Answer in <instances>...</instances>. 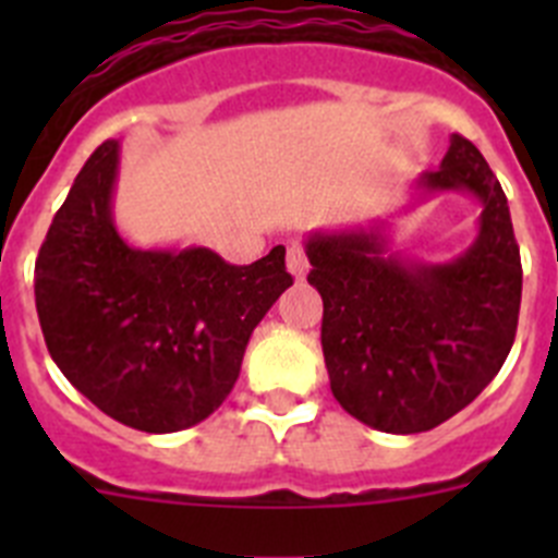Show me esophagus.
Listing matches in <instances>:
<instances>
[{
    "label": "esophagus",
    "mask_w": 558,
    "mask_h": 558,
    "mask_svg": "<svg viewBox=\"0 0 558 558\" xmlns=\"http://www.w3.org/2000/svg\"><path fill=\"white\" fill-rule=\"evenodd\" d=\"M288 270L295 276V279H304L310 270L307 254H304V245L299 243V240H293V243L288 245Z\"/></svg>",
    "instance_id": "esophagus-1"
}]
</instances>
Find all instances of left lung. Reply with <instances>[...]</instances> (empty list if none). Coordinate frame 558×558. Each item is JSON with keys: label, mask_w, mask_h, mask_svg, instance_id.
Wrapping results in <instances>:
<instances>
[{"label": "left lung", "mask_w": 558, "mask_h": 558, "mask_svg": "<svg viewBox=\"0 0 558 558\" xmlns=\"http://www.w3.org/2000/svg\"><path fill=\"white\" fill-rule=\"evenodd\" d=\"M418 186L481 201L477 240L452 263L386 256L377 229L307 240L329 388L363 425L402 436L433 430L489 386L511 352L522 299L509 201L481 150L452 133L441 167Z\"/></svg>", "instance_id": "left-lung-1"}]
</instances>
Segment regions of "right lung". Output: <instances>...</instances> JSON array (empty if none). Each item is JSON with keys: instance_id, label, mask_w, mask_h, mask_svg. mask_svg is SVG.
<instances>
[{"instance_id": "obj_1", "label": "right lung", "mask_w": 558, "mask_h": 558, "mask_svg": "<svg viewBox=\"0 0 558 558\" xmlns=\"http://www.w3.org/2000/svg\"><path fill=\"white\" fill-rule=\"evenodd\" d=\"M120 145L102 142L36 259V310L63 377L102 413L175 433L223 405L254 327L293 284L284 248L229 265L209 248H131L111 218Z\"/></svg>"}]
</instances>
